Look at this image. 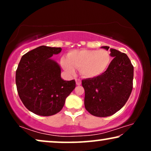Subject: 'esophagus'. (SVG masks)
I'll return each instance as SVG.
<instances>
[{
  "label": "esophagus",
  "mask_w": 151,
  "mask_h": 151,
  "mask_svg": "<svg viewBox=\"0 0 151 151\" xmlns=\"http://www.w3.org/2000/svg\"><path fill=\"white\" fill-rule=\"evenodd\" d=\"M76 84H77V85H80V84H81V83H82V82H81V80L80 79H76Z\"/></svg>",
  "instance_id": "34e87169"
}]
</instances>
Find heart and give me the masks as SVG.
<instances>
[{
	"instance_id": "b5f03b06",
	"label": "heart",
	"mask_w": 151,
	"mask_h": 151,
	"mask_svg": "<svg viewBox=\"0 0 151 151\" xmlns=\"http://www.w3.org/2000/svg\"><path fill=\"white\" fill-rule=\"evenodd\" d=\"M111 61L109 51L101 50H75L61 58L64 69L70 74L75 73V68L80 69L85 78H95L104 73Z\"/></svg>"
}]
</instances>
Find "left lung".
Listing matches in <instances>:
<instances>
[{
    "instance_id": "8db88e82",
    "label": "left lung",
    "mask_w": 151,
    "mask_h": 151,
    "mask_svg": "<svg viewBox=\"0 0 151 151\" xmlns=\"http://www.w3.org/2000/svg\"><path fill=\"white\" fill-rule=\"evenodd\" d=\"M102 48L108 50L109 47ZM113 59L100 76L82 80L84 106L96 117H108L124 106L133 89V66L124 53L111 49Z\"/></svg>"
}]
</instances>
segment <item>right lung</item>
Wrapping results in <instances>:
<instances>
[{
	"label": "right lung",
	"mask_w": 151,
	"mask_h": 151,
	"mask_svg": "<svg viewBox=\"0 0 151 151\" xmlns=\"http://www.w3.org/2000/svg\"><path fill=\"white\" fill-rule=\"evenodd\" d=\"M60 47H38L23 55L16 71L18 96L29 111L50 116L63 108L67 96L76 87L75 80L61 78V69L51 58Z\"/></svg>",
	"instance_id": "1"
}]
</instances>
